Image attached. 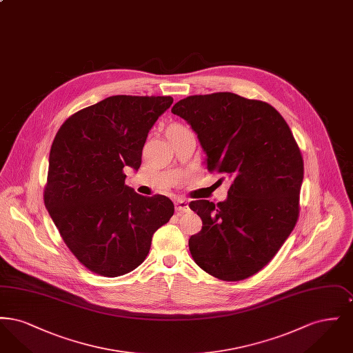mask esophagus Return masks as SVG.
Segmentation results:
<instances>
[{"label": "esophagus", "instance_id": "obj_1", "mask_svg": "<svg viewBox=\"0 0 353 353\" xmlns=\"http://www.w3.org/2000/svg\"><path fill=\"white\" fill-rule=\"evenodd\" d=\"M174 208H176L177 213L183 214V213L189 212V202L185 201V200H177L174 202Z\"/></svg>", "mask_w": 353, "mask_h": 353}]
</instances>
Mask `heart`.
Wrapping results in <instances>:
<instances>
[{
	"label": "heart",
	"instance_id": "b5f03b06",
	"mask_svg": "<svg viewBox=\"0 0 353 353\" xmlns=\"http://www.w3.org/2000/svg\"><path fill=\"white\" fill-rule=\"evenodd\" d=\"M170 128H183V127H180V125H173V127H170Z\"/></svg>",
	"mask_w": 353,
	"mask_h": 353
}]
</instances>
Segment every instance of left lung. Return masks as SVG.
<instances>
[{"instance_id": "8db88e82", "label": "left lung", "mask_w": 353, "mask_h": 353, "mask_svg": "<svg viewBox=\"0 0 353 353\" xmlns=\"http://www.w3.org/2000/svg\"><path fill=\"white\" fill-rule=\"evenodd\" d=\"M172 112L197 134L208 170L232 180L225 201L189 203L202 219L190 254L219 279H246L269 263L298 221V144L274 107L233 92L188 97Z\"/></svg>"}]
</instances>
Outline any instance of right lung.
Wrapping results in <instances>:
<instances>
[{"mask_svg": "<svg viewBox=\"0 0 353 353\" xmlns=\"http://www.w3.org/2000/svg\"><path fill=\"white\" fill-rule=\"evenodd\" d=\"M172 103L108 97L70 117L55 134L45 206L70 252L92 272L114 278L136 269L174 213L168 197L137 194L124 174L140 168L148 132Z\"/></svg>", "mask_w": 353, "mask_h": 353, "instance_id": "right-lung-1", "label": "right lung"}]
</instances>
